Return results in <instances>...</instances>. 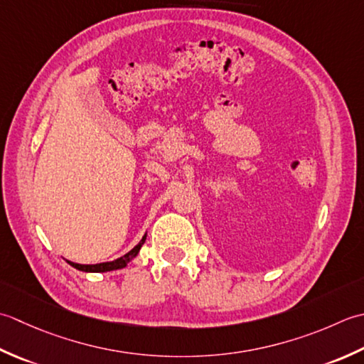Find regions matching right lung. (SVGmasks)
Masks as SVG:
<instances>
[{
  "mask_svg": "<svg viewBox=\"0 0 364 364\" xmlns=\"http://www.w3.org/2000/svg\"><path fill=\"white\" fill-rule=\"evenodd\" d=\"M146 240V235L141 239V242L136 245L135 248H133L132 251H129L127 255L119 257V259H114V261L111 262H102V264H94V265H81V264H75V262H69L72 267H75L77 270H81V272H109V270H116V269H122V267L127 265L133 257H135L138 255V251L141 250V247H143V243Z\"/></svg>",
  "mask_w": 364,
  "mask_h": 364,
  "instance_id": "obj_1",
  "label": "right lung"
}]
</instances>
